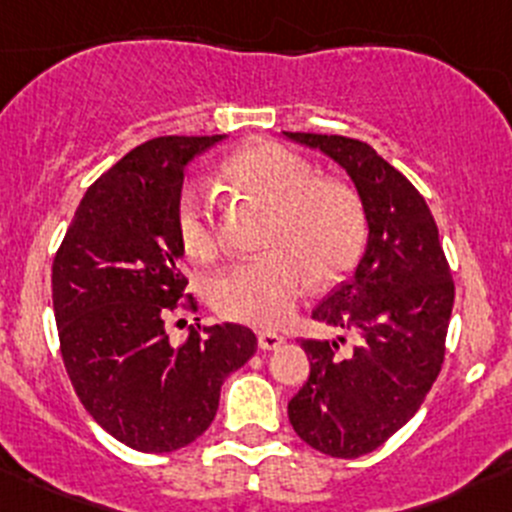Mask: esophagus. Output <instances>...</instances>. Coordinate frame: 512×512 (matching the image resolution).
Masks as SVG:
<instances>
[{"instance_id": "34e87169", "label": "esophagus", "mask_w": 512, "mask_h": 512, "mask_svg": "<svg viewBox=\"0 0 512 512\" xmlns=\"http://www.w3.org/2000/svg\"><path fill=\"white\" fill-rule=\"evenodd\" d=\"M278 345H283V335L271 333V330H261L258 333V347L261 350H276Z\"/></svg>"}]
</instances>
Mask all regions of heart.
<instances>
[{"label": "heart", "instance_id": "obj_1", "mask_svg": "<svg viewBox=\"0 0 512 512\" xmlns=\"http://www.w3.org/2000/svg\"><path fill=\"white\" fill-rule=\"evenodd\" d=\"M221 179L271 207L261 241L266 254L224 268L209 283V300L224 318L278 328L293 315L308 278L315 286H333L365 249L367 217L355 189L340 179L318 177V170L288 147L273 142L246 147L221 165ZM175 231L194 261L217 254V212L202 184L179 189Z\"/></svg>", "mask_w": 512, "mask_h": 512}]
</instances>
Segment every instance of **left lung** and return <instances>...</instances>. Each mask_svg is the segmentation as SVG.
<instances>
[{"mask_svg": "<svg viewBox=\"0 0 512 512\" xmlns=\"http://www.w3.org/2000/svg\"><path fill=\"white\" fill-rule=\"evenodd\" d=\"M283 135L337 162L365 207V254L350 281L313 310V320L352 333L357 345L300 342L310 377L288 402V419L305 444L357 458L397 434L439 377L453 308L451 271L424 197L367 142Z\"/></svg>", "mask_w": 512, "mask_h": 512, "instance_id": "1", "label": "left lung"}]
</instances>
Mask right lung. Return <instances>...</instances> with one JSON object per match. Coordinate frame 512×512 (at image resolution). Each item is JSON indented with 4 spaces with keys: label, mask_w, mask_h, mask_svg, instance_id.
<instances>
[{
    "label": "right lung",
    "mask_w": 512,
    "mask_h": 512,
    "mask_svg": "<svg viewBox=\"0 0 512 512\" xmlns=\"http://www.w3.org/2000/svg\"><path fill=\"white\" fill-rule=\"evenodd\" d=\"M224 140H147L88 187L51 271L61 355L88 414L120 444L167 453L192 444L219 409L224 379L256 352L244 325L165 320L184 295L175 204L184 167ZM189 308L197 303L189 295ZM199 320V318H197Z\"/></svg>",
    "instance_id": "add662e5"
}]
</instances>
